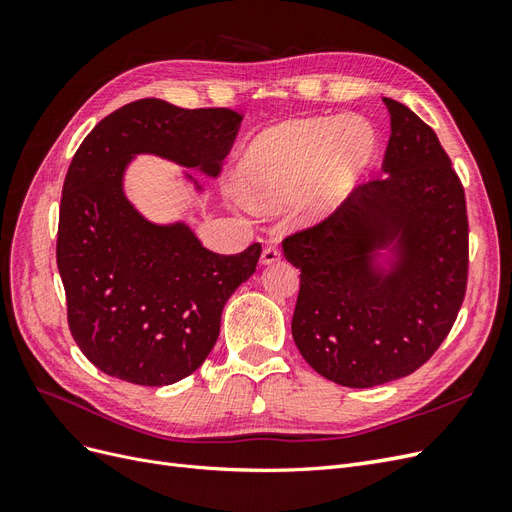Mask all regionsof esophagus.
I'll return each instance as SVG.
<instances>
[{
    "instance_id": "1",
    "label": "esophagus",
    "mask_w": 512,
    "mask_h": 512,
    "mask_svg": "<svg viewBox=\"0 0 512 512\" xmlns=\"http://www.w3.org/2000/svg\"><path fill=\"white\" fill-rule=\"evenodd\" d=\"M282 258V252H280V247H275V245H267L265 250H262V265H273V262H277Z\"/></svg>"
}]
</instances>
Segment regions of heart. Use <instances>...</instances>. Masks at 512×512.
<instances>
[{
  "label": "heart",
  "instance_id": "b5f03b06",
  "mask_svg": "<svg viewBox=\"0 0 512 512\" xmlns=\"http://www.w3.org/2000/svg\"><path fill=\"white\" fill-rule=\"evenodd\" d=\"M376 153V134L359 117H312L260 134L239 173L252 203L280 209L301 198L305 218L333 211Z\"/></svg>",
  "mask_w": 512,
  "mask_h": 512
}]
</instances>
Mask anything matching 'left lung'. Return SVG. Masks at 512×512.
<instances>
[{"instance_id":"left-lung-1","label":"left lung","mask_w":512,"mask_h":512,"mask_svg":"<svg viewBox=\"0 0 512 512\" xmlns=\"http://www.w3.org/2000/svg\"><path fill=\"white\" fill-rule=\"evenodd\" d=\"M386 179L356 185L329 218L292 232L284 254L301 269L292 337L320 376L369 389L410 376L451 333L468 288L466 192L436 132L384 98ZM395 242L389 273L370 260Z\"/></svg>"}]
</instances>
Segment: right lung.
Here are the masks:
<instances>
[{
    "label": "right lung",
    "instance_id": "obj_1",
    "mask_svg": "<svg viewBox=\"0 0 512 512\" xmlns=\"http://www.w3.org/2000/svg\"><path fill=\"white\" fill-rule=\"evenodd\" d=\"M243 115L143 98L117 108L76 149L61 190L57 269L76 346L104 374L164 386L196 371L218 342L230 294L256 271L260 243L215 254L185 224L156 226L123 196L134 153L215 177Z\"/></svg>",
    "mask_w": 512,
    "mask_h": 512
}]
</instances>
